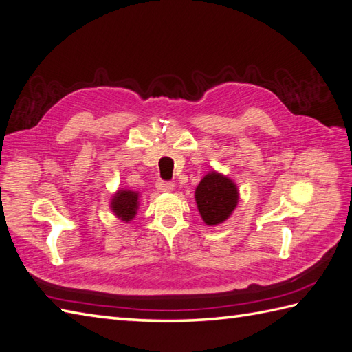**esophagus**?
<instances>
[{"label":"esophagus","instance_id":"34e87169","mask_svg":"<svg viewBox=\"0 0 352 352\" xmlns=\"http://www.w3.org/2000/svg\"><path fill=\"white\" fill-rule=\"evenodd\" d=\"M157 190L160 192H171L175 190V185L171 182H164V181H157Z\"/></svg>","mask_w":352,"mask_h":352}]
</instances>
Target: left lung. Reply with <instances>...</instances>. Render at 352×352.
<instances>
[{"instance_id": "obj_1", "label": "left lung", "mask_w": 352, "mask_h": 352, "mask_svg": "<svg viewBox=\"0 0 352 352\" xmlns=\"http://www.w3.org/2000/svg\"><path fill=\"white\" fill-rule=\"evenodd\" d=\"M195 203L206 226H219L237 208V185L233 179L212 170L195 188Z\"/></svg>"}]
</instances>
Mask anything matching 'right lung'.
I'll return each instance as SVG.
<instances>
[{"instance_id": "1", "label": "right lung", "mask_w": 352, "mask_h": 352, "mask_svg": "<svg viewBox=\"0 0 352 352\" xmlns=\"http://www.w3.org/2000/svg\"><path fill=\"white\" fill-rule=\"evenodd\" d=\"M140 194L131 190H118L110 200V209L113 215L124 222H130L137 215L140 206Z\"/></svg>"}]
</instances>
